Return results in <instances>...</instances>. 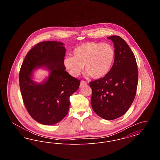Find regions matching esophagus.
I'll use <instances>...</instances> for the list:
<instances>
[{
  "instance_id": "obj_1",
  "label": "esophagus",
  "mask_w": 160,
  "mask_h": 160,
  "mask_svg": "<svg viewBox=\"0 0 160 160\" xmlns=\"http://www.w3.org/2000/svg\"><path fill=\"white\" fill-rule=\"evenodd\" d=\"M87 84L86 83V82H85V81H83V80H82L81 81V82H80V87H82V86H83L84 85H86Z\"/></svg>"
}]
</instances>
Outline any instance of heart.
Masks as SVG:
<instances>
[{
  "label": "heart",
  "instance_id": "1",
  "mask_svg": "<svg viewBox=\"0 0 160 160\" xmlns=\"http://www.w3.org/2000/svg\"><path fill=\"white\" fill-rule=\"evenodd\" d=\"M73 56L64 60L65 68L74 76H78L83 69L86 74L95 79L106 76L114 63L115 50L113 46L101 42H89L76 47Z\"/></svg>",
  "mask_w": 160,
  "mask_h": 160
}]
</instances>
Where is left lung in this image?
<instances>
[{
	"label": "left lung",
	"instance_id": "left-lung-1",
	"mask_svg": "<svg viewBox=\"0 0 160 160\" xmlns=\"http://www.w3.org/2000/svg\"><path fill=\"white\" fill-rule=\"evenodd\" d=\"M108 39L114 43L115 58L106 76L89 83L93 110L101 118L113 120L125 114L132 104L137 92L138 68L135 56L119 36Z\"/></svg>",
	"mask_w": 160,
	"mask_h": 160
}]
</instances>
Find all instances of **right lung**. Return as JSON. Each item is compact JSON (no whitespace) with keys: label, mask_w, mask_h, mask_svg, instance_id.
<instances>
[{"label":"right lung","mask_w":160,"mask_h":160,"mask_svg":"<svg viewBox=\"0 0 160 160\" xmlns=\"http://www.w3.org/2000/svg\"><path fill=\"white\" fill-rule=\"evenodd\" d=\"M57 41H44L33 46L26 54L19 73L23 102L31 117L43 125H53L68 112L69 97L78 89L80 80L65 70V48ZM44 66L51 71L42 84L31 80L32 70Z\"/></svg>","instance_id":"1"}]
</instances>
